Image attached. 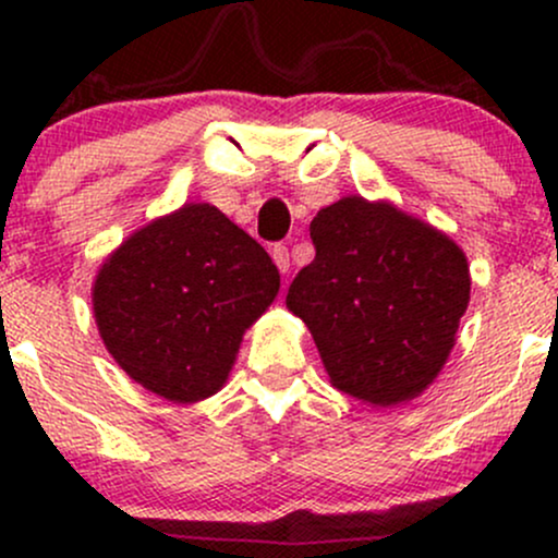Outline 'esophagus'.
Masks as SVG:
<instances>
[{
    "instance_id": "esophagus-1",
    "label": "esophagus",
    "mask_w": 558,
    "mask_h": 558,
    "mask_svg": "<svg viewBox=\"0 0 558 558\" xmlns=\"http://www.w3.org/2000/svg\"><path fill=\"white\" fill-rule=\"evenodd\" d=\"M272 262H275V265H278V270L280 272H288V270H291V259H288V248L283 246V243H275V246H272Z\"/></svg>"
}]
</instances>
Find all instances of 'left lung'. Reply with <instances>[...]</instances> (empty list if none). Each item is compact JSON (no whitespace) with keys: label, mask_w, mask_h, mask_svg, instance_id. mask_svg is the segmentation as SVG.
Instances as JSON below:
<instances>
[{"label":"left lung","mask_w":558,"mask_h":558,"mask_svg":"<svg viewBox=\"0 0 558 558\" xmlns=\"http://www.w3.org/2000/svg\"><path fill=\"white\" fill-rule=\"evenodd\" d=\"M315 259L286 306L315 338L330 383L373 407L438 377L470 304V265L446 233L388 202L343 196L310 226Z\"/></svg>","instance_id":"1"}]
</instances>
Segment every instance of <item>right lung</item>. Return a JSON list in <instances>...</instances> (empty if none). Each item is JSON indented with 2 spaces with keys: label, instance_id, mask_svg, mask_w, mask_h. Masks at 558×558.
Instances as JSON below:
<instances>
[{
  "label": "right lung",
  "instance_id": "1",
  "mask_svg": "<svg viewBox=\"0 0 558 558\" xmlns=\"http://www.w3.org/2000/svg\"><path fill=\"white\" fill-rule=\"evenodd\" d=\"M270 254L213 204H183L125 239L94 280L112 360L151 393L194 403L226 386L243 332L272 304Z\"/></svg>",
  "mask_w": 558,
  "mask_h": 558
}]
</instances>
